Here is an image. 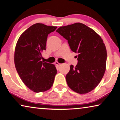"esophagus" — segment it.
Listing matches in <instances>:
<instances>
[{
  "label": "esophagus",
  "mask_w": 120,
  "mask_h": 120,
  "mask_svg": "<svg viewBox=\"0 0 120 120\" xmlns=\"http://www.w3.org/2000/svg\"><path fill=\"white\" fill-rule=\"evenodd\" d=\"M55 64H56V65L57 66H60L61 65V64H60V63H59V62H57V61L55 62Z\"/></svg>",
  "instance_id": "obj_1"
}]
</instances>
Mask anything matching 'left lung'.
Here are the masks:
<instances>
[{"mask_svg": "<svg viewBox=\"0 0 120 120\" xmlns=\"http://www.w3.org/2000/svg\"><path fill=\"white\" fill-rule=\"evenodd\" d=\"M78 53V63L70 67L66 76L67 84L79 94L90 92L101 81L106 70L107 51L100 36L81 23L61 26L56 30Z\"/></svg>", "mask_w": 120, "mask_h": 120, "instance_id": "left-lung-1", "label": "left lung"}]
</instances>
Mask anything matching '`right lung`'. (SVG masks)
<instances>
[{
  "label": "right lung",
  "instance_id": "obj_1",
  "mask_svg": "<svg viewBox=\"0 0 120 120\" xmlns=\"http://www.w3.org/2000/svg\"><path fill=\"white\" fill-rule=\"evenodd\" d=\"M56 28L36 23L24 31L17 41L15 66L23 82L35 92L49 90L54 82L57 73L56 67L41 59V52L46 50L47 36Z\"/></svg>",
  "mask_w": 120,
  "mask_h": 120
}]
</instances>
